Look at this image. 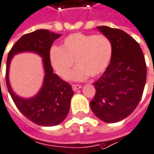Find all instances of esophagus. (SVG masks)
<instances>
[{"label":"esophagus","instance_id":"1","mask_svg":"<svg viewBox=\"0 0 154 154\" xmlns=\"http://www.w3.org/2000/svg\"><path fill=\"white\" fill-rule=\"evenodd\" d=\"M72 87V90L75 91H77V90H79V89H81V88H82V85H80V84H73Z\"/></svg>","mask_w":154,"mask_h":154}]
</instances>
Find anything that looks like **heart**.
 <instances>
[{"instance_id":"b5f03b06","label":"heart","mask_w":154,"mask_h":154,"mask_svg":"<svg viewBox=\"0 0 154 154\" xmlns=\"http://www.w3.org/2000/svg\"><path fill=\"white\" fill-rule=\"evenodd\" d=\"M112 55L111 40L101 34L73 33L63 39L62 47L54 45L49 51L52 67L63 79L69 77L75 61L78 65L70 75L73 81L100 75L109 65Z\"/></svg>"}]
</instances>
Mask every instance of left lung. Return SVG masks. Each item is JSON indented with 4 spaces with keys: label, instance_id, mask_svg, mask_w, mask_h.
<instances>
[{
    "label": "left lung",
    "instance_id": "obj_1",
    "mask_svg": "<svg viewBox=\"0 0 154 154\" xmlns=\"http://www.w3.org/2000/svg\"><path fill=\"white\" fill-rule=\"evenodd\" d=\"M97 29L111 40V62L93 83L96 93L90 102L92 112L106 123L127 117L137 107L146 82V63L139 44L125 31L106 26Z\"/></svg>",
    "mask_w": 154,
    "mask_h": 154
}]
</instances>
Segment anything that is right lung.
I'll return each mask as SVG.
<instances>
[{"label":"right lung","instance_id":"add662e5","mask_svg":"<svg viewBox=\"0 0 154 154\" xmlns=\"http://www.w3.org/2000/svg\"><path fill=\"white\" fill-rule=\"evenodd\" d=\"M61 34L47 29H38L19 39L9 52L6 64V85L19 110L33 123L43 126H54L62 123L70 110L73 95L71 85L53 72L49 60V51ZM21 51L37 52L43 58L45 78L39 92L33 98L23 99L17 96L8 82V69L13 55Z\"/></svg>","mask_w":154,"mask_h":154}]
</instances>
